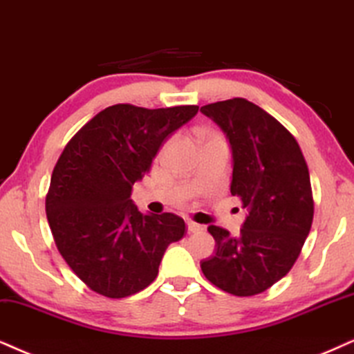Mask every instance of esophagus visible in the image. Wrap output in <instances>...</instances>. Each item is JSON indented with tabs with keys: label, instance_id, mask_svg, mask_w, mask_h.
<instances>
[{
	"label": "esophagus",
	"instance_id": "1",
	"mask_svg": "<svg viewBox=\"0 0 354 354\" xmlns=\"http://www.w3.org/2000/svg\"><path fill=\"white\" fill-rule=\"evenodd\" d=\"M187 232H191V234H196V232H203L204 230V225H201V223H196L192 221H187Z\"/></svg>",
	"mask_w": 354,
	"mask_h": 354
}]
</instances>
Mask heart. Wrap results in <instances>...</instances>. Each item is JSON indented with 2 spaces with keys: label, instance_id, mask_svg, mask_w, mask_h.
Returning <instances> with one entry per match:
<instances>
[{
  "label": "heart",
  "instance_id": "obj_1",
  "mask_svg": "<svg viewBox=\"0 0 354 354\" xmlns=\"http://www.w3.org/2000/svg\"><path fill=\"white\" fill-rule=\"evenodd\" d=\"M201 133H207V132H201ZM201 133H199V136H201ZM209 136H212V133H209Z\"/></svg>",
  "mask_w": 354,
  "mask_h": 354
}]
</instances>
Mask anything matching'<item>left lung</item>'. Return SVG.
Listing matches in <instances>:
<instances>
[{
  "mask_svg": "<svg viewBox=\"0 0 354 354\" xmlns=\"http://www.w3.org/2000/svg\"><path fill=\"white\" fill-rule=\"evenodd\" d=\"M232 150V196L247 209L239 235L209 225L212 257L201 261L218 289L247 297L263 292L294 266L314 218L310 176L296 138L243 97L201 107Z\"/></svg>",
  "mask_w": 354,
  "mask_h": 354,
  "instance_id": "1",
  "label": "left lung"
}]
</instances>
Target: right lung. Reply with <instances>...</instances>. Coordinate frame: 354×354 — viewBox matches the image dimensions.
<instances>
[{"label": "right lung", "mask_w": 354, "mask_h": 354, "mask_svg": "<svg viewBox=\"0 0 354 354\" xmlns=\"http://www.w3.org/2000/svg\"><path fill=\"white\" fill-rule=\"evenodd\" d=\"M198 106L106 107L77 132L53 168L46 199L53 240L71 271L101 296H132L155 281L165 250L185 235L174 214H144L132 186Z\"/></svg>", "instance_id": "obj_1"}]
</instances>
